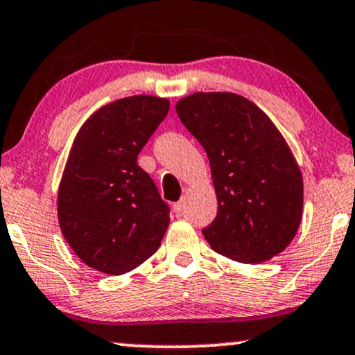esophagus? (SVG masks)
Here are the masks:
<instances>
[{
    "label": "esophagus",
    "instance_id": "esophagus-1",
    "mask_svg": "<svg viewBox=\"0 0 355 355\" xmlns=\"http://www.w3.org/2000/svg\"><path fill=\"white\" fill-rule=\"evenodd\" d=\"M184 207H186V200L181 199V200H179V202L174 204V212H176L178 216H181V214L184 212Z\"/></svg>",
    "mask_w": 355,
    "mask_h": 355
}]
</instances>
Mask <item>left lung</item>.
Listing matches in <instances>:
<instances>
[{
  "label": "left lung",
  "instance_id": "8db88e82",
  "mask_svg": "<svg viewBox=\"0 0 355 355\" xmlns=\"http://www.w3.org/2000/svg\"><path fill=\"white\" fill-rule=\"evenodd\" d=\"M176 112L211 163L218 211L202 230L205 240L242 263L282 253L303 216V176L273 121L230 92L191 94Z\"/></svg>",
  "mask_w": 355,
  "mask_h": 355
}]
</instances>
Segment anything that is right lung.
Instances as JSON below:
<instances>
[{"instance_id": "obj_1", "label": "right lung", "mask_w": 355, "mask_h": 355, "mask_svg": "<svg viewBox=\"0 0 355 355\" xmlns=\"http://www.w3.org/2000/svg\"><path fill=\"white\" fill-rule=\"evenodd\" d=\"M168 112V98H120L98 108L73 139L57 217L64 239L90 268L123 275L159 248L169 207L137 159Z\"/></svg>"}]
</instances>
